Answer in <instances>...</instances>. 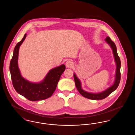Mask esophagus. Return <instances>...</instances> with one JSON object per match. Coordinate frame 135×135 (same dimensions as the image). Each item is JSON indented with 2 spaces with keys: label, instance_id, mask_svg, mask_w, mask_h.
Returning <instances> with one entry per match:
<instances>
[{
  "label": "esophagus",
  "instance_id": "esophagus-1",
  "mask_svg": "<svg viewBox=\"0 0 135 135\" xmlns=\"http://www.w3.org/2000/svg\"><path fill=\"white\" fill-rule=\"evenodd\" d=\"M66 66L67 67H68V68H71L73 66V62L70 61V60H68L66 62Z\"/></svg>",
  "mask_w": 135,
  "mask_h": 135
}]
</instances>
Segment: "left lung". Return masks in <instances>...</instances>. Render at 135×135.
Returning a JSON list of instances; mask_svg holds the SVG:
<instances>
[{
	"mask_svg": "<svg viewBox=\"0 0 135 135\" xmlns=\"http://www.w3.org/2000/svg\"><path fill=\"white\" fill-rule=\"evenodd\" d=\"M105 41L110 46V47H111V49L112 50L113 56L114 57V60H115L116 65L115 79V81H114V83L111 86L109 87V88L107 89V90L103 91L101 93H89V92H87V91L84 90L82 89L80 81L77 78L75 73H74V74H73L75 85H76L77 90L79 92V93L84 97L90 99H91V100H102V99H105L111 93L114 91L117 88V87L119 84V83H120V80L121 62H120V58L117 54L116 46L115 44L114 43V42H113L108 36H107L106 38Z\"/></svg>",
	"mask_w": 135,
	"mask_h": 135,
	"instance_id": "1",
	"label": "left lung"
}]
</instances>
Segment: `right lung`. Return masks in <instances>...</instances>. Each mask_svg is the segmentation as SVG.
<instances>
[{
	"mask_svg": "<svg viewBox=\"0 0 135 135\" xmlns=\"http://www.w3.org/2000/svg\"><path fill=\"white\" fill-rule=\"evenodd\" d=\"M27 34L16 45L9 65L13 88L21 95L31 101L43 100L51 96L56 90L61 75L65 70L63 64L51 69L44 79L39 83H33L22 76L18 65L20 45L24 41Z\"/></svg>",
	"mask_w": 135,
	"mask_h": 135,
	"instance_id": "right-lung-1",
	"label": "right lung"
}]
</instances>
